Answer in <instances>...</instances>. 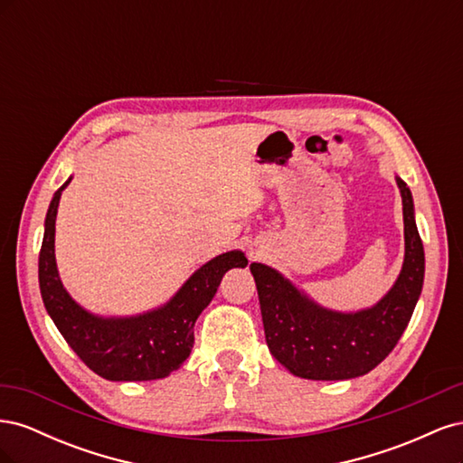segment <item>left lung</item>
Wrapping results in <instances>:
<instances>
[{
	"label": "left lung",
	"mask_w": 463,
	"mask_h": 463,
	"mask_svg": "<svg viewBox=\"0 0 463 463\" xmlns=\"http://www.w3.org/2000/svg\"><path fill=\"white\" fill-rule=\"evenodd\" d=\"M403 206L405 255L402 270L383 299L354 313L334 311L279 274L250 262L266 344L296 376L309 381H347L367 374L396 347L423 289L425 250L415 223L410 187L396 177Z\"/></svg>",
	"instance_id": "left-lung-1"
}]
</instances>
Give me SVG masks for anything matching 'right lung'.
<instances>
[{
	"label": "right lung",
	"mask_w": 463,
	"mask_h": 463,
	"mask_svg": "<svg viewBox=\"0 0 463 463\" xmlns=\"http://www.w3.org/2000/svg\"><path fill=\"white\" fill-rule=\"evenodd\" d=\"M65 184L53 193L38 259L42 301L53 325L82 363L106 381H156L177 371L193 349V328L199 315L216 296L223 274L245 269L241 250H228L203 264L170 301L131 317H102L80 307L63 282L55 262V218Z\"/></svg>",
	"instance_id": "obj_1"
}]
</instances>
